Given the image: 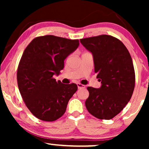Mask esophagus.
Masks as SVG:
<instances>
[{
	"mask_svg": "<svg viewBox=\"0 0 149 149\" xmlns=\"http://www.w3.org/2000/svg\"><path fill=\"white\" fill-rule=\"evenodd\" d=\"M77 86H78L79 89H83V88H85V85L81 84V83H77Z\"/></svg>",
	"mask_w": 149,
	"mask_h": 149,
	"instance_id": "esophagus-1",
	"label": "esophagus"
}]
</instances>
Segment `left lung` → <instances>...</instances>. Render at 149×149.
<instances>
[{"label": "left lung", "mask_w": 149, "mask_h": 149, "mask_svg": "<svg viewBox=\"0 0 149 149\" xmlns=\"http://www.w3.org/2000/svg\"><path fill=\"white\" fill-rule=\"evenodd\" d=\"M92 53L94 71L100 88L87 87L85 106L91 115L109 120L117 115L131 99L135 87V71L129 51L118 38L102 34L80 39Z\"/></svg>", "instance_id": "obj_1"}]
</instances>
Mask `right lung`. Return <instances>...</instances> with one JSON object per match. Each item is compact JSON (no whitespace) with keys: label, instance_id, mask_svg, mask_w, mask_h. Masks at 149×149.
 I'll list each match as a JSON object with an SVG mask.
<instances>
[{"label":"right lung","instance_id":"1","mask_svg":"<svg viewBox=\"0 0 149 149\" xmlns=\"http://www.w3.org/2000/svg\"><path fill=\"white\" fill-rule=\"evenodd\" d=\"M79 45L78 39L45 35L34 38L24 50L17 68L18 88L26 106L38 119L54 121L62 117L78 89L75 83L56 81L54 75L60 74L64 60Z\"/></svg>","mask_w":149,"mask_h":149}]
</instances>
